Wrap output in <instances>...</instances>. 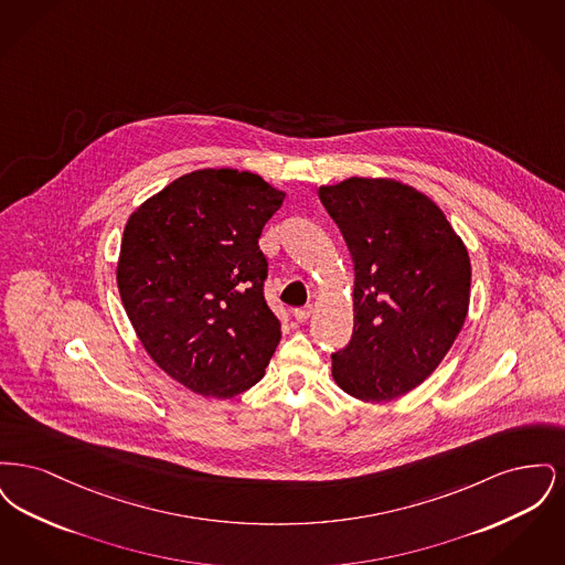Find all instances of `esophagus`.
<instances>
[{"mask_svg":"<svg viewBox=\"0 0 565 565\" xmlns=\"http://www.w3.org/2000/svg\"><path fill=\"white\" fill-rule=\"evenodd\" d=\"M311 313H313L311 305L309 307H298V309H295L296 322H307L311 318Z\"/></svg>","mask_w":565,"mask_h":565,"instance_id":"34e87169","label":"esophagus"}]
</instances>
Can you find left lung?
<instances>
[{
  "label": "left lung",
  "instance_id": "8db88e82",
  "mask_svg": "<svg viewBox=\"0 0 565 565\" xmlns=\"http://www.w3.org/2000/svg\"><path fill=\"white\" fill-rule=\"evenodd\" d=\"M320 199L355 270L353 334L332 353V376L353 398H398L431 375L463 326L468 252L430 199L401 182L351 178Z\"/></svg>",
  "mask_w": 565,
  "mask_h": 565
}]
</instances>
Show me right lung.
<instances>
[{
  "label": "right lung",
  "instance_id": "1",
  "mask_svg": "<svg viewBox=\"0 0 565 565\" xmlns=\"http://www.w3.org/2000/svg\"><path fill=\"white\" fill-rule=\"evenodd\" d=\"M281 203L260 175L203 169L148 199L125 226V311L152 360L196 394L249 390L279 345L258 239Z\"/></svg>",
  "mask_w": 565,
  "mask_h": 565
}]
</instances>
